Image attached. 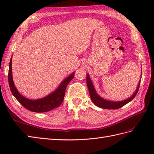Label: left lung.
Instances as JSON below:
<instances>
[{
  "label": "left lung",
  "mask_w": 154,
  "mask_h": 154,
  "mask_svg": "<svg viewBox=\"0 0 154 154\" xmlns=\"http://www.w3.org/2000/svg\"><path fill=\"white\" fill-rule=\"evenodd\" d=\"M142 73V71L141 69V74ZM141 78H142V76L140 77V79L139 81L138 85H137L136 89L135 91V92L133 93L132 95L125 100H120V101L107 100V99H104V98H103L102 97H100L99 94L97 93L95 89H94L93 83L92 82V81H91V78L89 77V75L88 73H87V85L88 87V89H89L91 99L96 106H99L100 108H102V109H119V108H121L122 106H124L127 103L130 102V101H131L134 98L136 97L139 89Z\"/></svg>",
  "instance_id": "1"
}]
</instances>
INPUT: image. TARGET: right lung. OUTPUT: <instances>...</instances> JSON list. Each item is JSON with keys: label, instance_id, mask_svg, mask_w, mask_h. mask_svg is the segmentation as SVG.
I'll return each mask as SVG.
<instances>
[{"label": "right lung", "instance_id": "obj_1", "mask_svg": "<svg viewBox=\"0 0 154 154\" xmlns=\"http://www.w3.org/2000/svg\"><path fill=\"white\" fill-rule=\"evenodd\" d=\"M75 72L69 75L61 81L59 86L53 92L48 94L47 96L38 99H30L25 97L20 93L15 87L13 81L12 71V57L9 63L8 70V83L11 92L16 100L26 109L35 112H45L53 110L60 106L63 102L65 89L68 83L74 77Z\"/></svg>", "mask_w": 154, "mask_h": 154}]
</instances>
